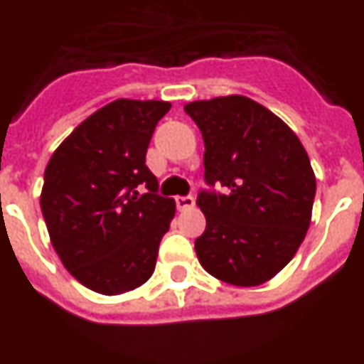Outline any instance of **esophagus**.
Here are the masks:
<instances>
[{"mask_svg":"<svg viewBox=\"0 0 364 364\" xmlns=\"http://www.w3.org/2000/svg\"><path fill=\"white\" fill-rule=\"evenodd\" d=\"M176 203H177V209L179 210H187V209H192V207L196 205V200H194L192 196H177Z\"/></svg>","mask_w":364,"mask_h":364,"instance_id":"34e87169","label":"esophagus"}]
</instances>
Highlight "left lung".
I'll list each match as a JSON object with an SVG mask.
<instances>
[{
	"label": "left lung",
	"mask_w": 364,
	"mask_h": 364,
	"mask_svg": "<svg viewBox=\"0 0 364 364\" xmlns=\"http://www.w3.org/2000/svg\"><path fill=\"white\" fill-rule=\"evenodd\" d=\"M185 112L203 136L205 181L225 187L198 194L207 220L198 259L229 285H262L289 264L309 229L316 192L309 155L279 116L246 96L200 100Z\"/></svg>",
	"instance_id": "obj_1"
}]
</instances>
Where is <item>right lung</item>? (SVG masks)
Returning a JSON list of instances; mask_svg holds the SVG:
<instances>
[{
	"instance_id": "right-lung-1",
	"label": "right lung",
	"mask_w": 364,
	"mask_h": 364,
	"mask_svg": "<svg viewBox=\"0 0 364 364\" xmlns=\"http://www.w3.org/2000/svg\"><path fill=\"white\" fill-rule=\"evenodd\" d=\"M170 107L125 97L107 103L60 142L46 166L41 207L51 244L90 291L124 294L154 274L176 201L157 194L146 151Z\"/></svg>"
}]
</instances>
